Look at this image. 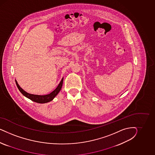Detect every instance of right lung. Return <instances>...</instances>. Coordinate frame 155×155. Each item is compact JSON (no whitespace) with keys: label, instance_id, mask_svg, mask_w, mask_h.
<instances>
[{"label":"right lung","instance_id":"right-lung-1","mask_svg":"<svg viewBox=\"0 0 155 155\" xmlns=\"http://www.w3.org/2000/svg\"><path fill=\"white\" fill-rule=\"evenodd\" d=\"M63 80H64V77H62V80H61L60 84L57 86L56 89L53 90L52 93H51L50 94H47V95H35V94H29L27 92H26L25 91H24L18 84L17 81L15 80L16 84L17 85V87L19 90V91L21 92V93L24 96H25V97H27V98L31 99V101H32L38 103H48L49 102L52 101L53 99L55 98V97L56 96L57 94H58V93L60 91L62 84H63Z\"/></svg>","mask_w":155,"mask_h":155}]
</instances>
